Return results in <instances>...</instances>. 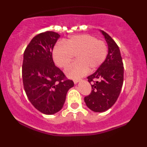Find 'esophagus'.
Segmentation results:
<instances>
[{"label":"esophagus","instance_id":"esophagus-1","mask_svg":"<svg viewBox=\"0 0 147 147\" xmlns=\"http://www.w3.org/2000/svg\"><path fill=\"white\" fill-rule=\"evenodd\" d=\"M80 81H82V79H74L73 82H74V83H75V84H76L78 83V82H80Z\"/></svg>","mask_w":147,"mask_h":147}]
</instances>
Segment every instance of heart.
<instances>
[{"mask_svg":"<svg viewBox=\"0 0 147 147\" xmlns=\"http://www.w3.org/2000/svg\"><path fill=\"white\" fill-rule=\"evenodd\" d=\"M107 55L105 42L89 34L72 36L65 43H57L53 49L54 61L60 68H66L76 56L77 61L65 70L70 78L83 77L88 70L95 71L104 63Z\"/></svg>","mask_w":147,"mask_h":147,"instance_id":"heart-1","label":"heart"}]
</instances>
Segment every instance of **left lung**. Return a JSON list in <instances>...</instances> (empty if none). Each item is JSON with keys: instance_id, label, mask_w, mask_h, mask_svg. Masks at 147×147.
I'll return each instance as SVG.
<instances>
[{"instance_id": "8db88e82", "label": "left lung", "mask_w": 147, "mask_h": 147, "mask_svg": "<svg viewBox=\"0 0 147 147\" xmlns=\"http://www.w3.org/2000/svg\"><path fill=\"white\" fill-rule=\"evenodd\" d=\"M102 32L108 47L107 57L97 71L87 77L91 83L89 95L84 102L91 111L104 112L113 106L120 94L124 82V65L117 43L107 33Z\"/></svg>"}]
</instances>
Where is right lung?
Listing matches in <instances>:
<instances>
[{
	"label": "right lung",
	"mask_w": 147,
	"mask_h": 147,
	"mask_svg": "<svg viewBox=\"0 0 147 147\" xmlns=\"http://www.w3.org/2000/svg\"><path fill=\"white\" fill-rule=\"evenodd\" d=\"M60 35L46 31L35 36L23 54L22 77L25 93L35 109L42 113L52 115L59 111L65 103L66 94L73 87L55 66L52 50Z\"/></svg>",
	"instance_id": "1"
}]
</instances>
